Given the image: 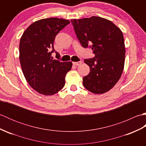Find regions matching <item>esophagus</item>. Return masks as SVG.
<instances>
[{
  "label": "esophagus",
  "mask_w": 146,
  "mask_h": 146,
  "mask_svg": "<svg viewBox=\"0 0 146 146\" xmlns=\"http://www.w3.org/2000/svg\"><path fill=\"white\" fill-rule=\"evenodd\" d=\"M82 63V61H78V62H73V64L75 66H79V65Z\"/></svg>",
  "instance_id": "1"
}]
</instances>
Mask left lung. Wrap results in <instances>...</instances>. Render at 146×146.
<instances>
[{
  "instance_id": "left-lung-1",
  "label": "left lung",
  "mask_w": 146,
  "mask_h": 146,
  "mask_svg": "<svg viewBox=\"0 0 146 146\" xmlns=\"http://www.w3.org/2000/svg\"><path fill=\"white\" fill-rule=\"evenodd\" d=\"M83 47L90 48L95 58L85 60L90 72L83 78L85 88L95 94L112 88L124 68L125 48L122 31L112 22L97 16L71 19Z\"/></svg>"
}]
</instances>
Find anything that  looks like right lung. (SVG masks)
<instances>
[{
	"label": "right lung",
	"mask_w": 146,
	"mask_h": 146,
	"mask_svg": "<svg viewBox=\"0 0 146 146\" xmlns=\"http://www.w3.org/2000/svg\"><path fill=\"white\" fill-rule=\"evenodd\" d=\"M70 23L63 19H42L31 24L21 36L22 70L29 85L40 94L52 95L64 87L65 76L71 69L72 62L52 60L51 55L54 51L56 36ZM56 53L58 58L60 54Z\"/></svg>",
	"instance_id": "1"
}]
</instances>
